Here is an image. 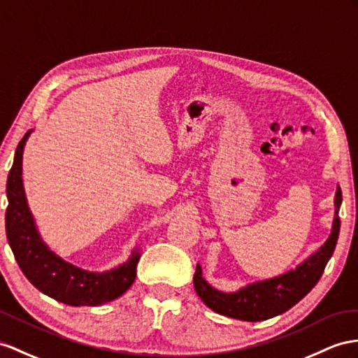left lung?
Returning a JSON list of instances; mask_svg holds the SVG:
<instances>
[{"instance_id": "1", "label": "left lung", "mask_w": 358, "mask_h": 358, "mask_svg": "<svg viewBox=\"0 0 358 358\" xmlns=\"http://www.w3.org/2000/svg\"><path fill=\"white\" fill-rule=\"evenodd\" d=\"M334 204L336 216L328 241L324 243L322 248L308 257L304 263H301L295 271H290L266 281L250 284V286L241 289L239 292L224 293L210 286L203 278L201 266L196 264L194 287L198 296L216 313L239 320H248V322H257V320H266L278 316L298 304L316 286L319 278L322 277L328 260L331 259L334 252L338 231H341V217H338V208L342 204L341 187H337Z\"/></svg>"}]
</instances>
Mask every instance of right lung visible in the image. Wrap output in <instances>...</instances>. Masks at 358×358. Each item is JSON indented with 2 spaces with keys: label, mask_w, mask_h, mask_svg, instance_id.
Returning a JSON list of instances; mask_svg holds the SVG:
<instances>
[{
  "label": "right lung",
  "mask_w": 358,
  "mask_h": 358,
  "mask_svg": "<svg viewBox=\"0 0 358 358\" xmlns=\"http://www.w3.org/2000/svg\"><path fill=\"white\" fill-rule=\"evenodd\" d=\"M30 131L17 143L13 166L7 177L6 234L22 273L45 295L68 306H101L113 301L131 287L139 252L110 272L95 273L80 269L57 257L42 242L27 206L22 186V152Z\"/></svg>",
  "instance_id": "right-lung-1"
}]
</instances>
